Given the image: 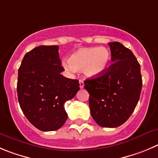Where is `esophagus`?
<instances>
[{"mask_svg":"<svg viewBox=\"0 0 158 158\" xmlns=\"http://www.w3.org/2000/svg\"><path fill=\"white\" fill-rule=\"evenodd\" d=\"M79 87H80V89H82L84 87V82L82 79L79 80Z\"/></svg>","mask_w":158,"mask_h":158,"instance_id":"obj_1","label":"esophagus"}]
</instances>
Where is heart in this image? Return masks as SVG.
<instances>
[{
  "instance_id": "heart-1",
  "label": "heart",
  "mask_w": 158,
  "mask_h": 158,
  "mask_svg": "<svg viewBox=\"0 0 158 158\" xmlns=\"http://www.w3.org/2000/svg\"><path fill=\"white\" fill-rule=\"evenodd\" d=\"M110 52L105 48H82L72 54L64 62L68 71L75 72L83 70L89 77H97L105 72L110 61Z\"/></svg>"
}]
</instances>
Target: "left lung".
Listing matches in <instances>:
<instances>
[{"label": "left lung", "mask_w": 158, "mask_h": 158, "mask_svg": "<svg viewBox=\"0 0 158 158\" xmlns=\"http://www.w3.org/2000/svg\"><path fill=\"white\" fill-rule=\"evenodd\" d=\"M112 64L99 76L86 79L91 116L100 126L116 128L128 120L142 89L140 64L119 42L108 43Z\"/></svg>", "instance_id": "8db88e82"}]
</instances>
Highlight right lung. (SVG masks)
<instances>
[{
    "label": "right lung",
    "instance_id": "1",
    "mask_svg": "<svg viewBox=\"0 0 158 158\" xmlns=\"http://www.w3.org/2000/svg\"><path fill=\"white\" fill-rule=\"evenodd\" d=\"M58 46H40L24 56L19 69V105L32 125L44 132L60 129L67 120L64 104L79 90L77 79L61 74L64 71Z\"/></svg>",
    "mask_w": 158,
    "mask_h": 158
}]
</instances>
